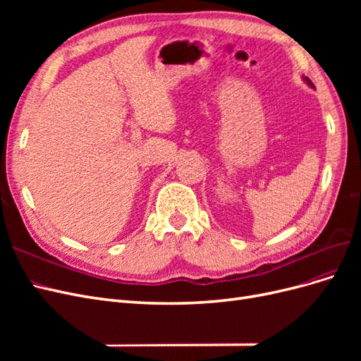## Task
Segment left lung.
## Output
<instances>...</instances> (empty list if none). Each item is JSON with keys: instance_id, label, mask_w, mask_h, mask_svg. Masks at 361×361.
<instances>
[{"instance_id": "8db88e82", "label": "left lung", "mask_w": 361, "mask_h": 361, "mask_svg": "<svg viewBox=\"0 0 361 361\" xmlns=\"http://www.w3.org/2000/svg\"><path fill=\"white\" fill-rule=\"evenodd\" d=\"M304 81H305V82H307V84H309L310 87H314V85H313V82H312V81H310V80L307 78V76H304Z\"/></svg>"}]
</instances>
